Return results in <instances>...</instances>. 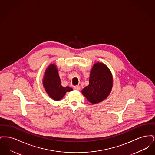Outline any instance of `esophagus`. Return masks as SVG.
Segmentation results:
<instances>
[{
  "label": "esophagus",
  "mask_w": 155,
  "mask_h": 155,
  "mask_svg": "<svg viewBox=\"0 0 155 155\" xmlns=\"http://www.w3.org/2000/svg\"><path fill=\"white\" fill-rule=\"evenodd\" d=\"M74 89L75 90H77V91H79V90H80V87H79V86H74Z\"/></svg>",
  "instance_id": "1"
}]
</instances>
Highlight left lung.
Returning a JSON list of instances; mask_svg holds the SVG:
<instances>
[{
  "label": "left lung",
  "mask_w": 155,
  "mask_h": 155,
  "mask_svg": "<svg viewBox=\"0 0 155 155\" xmlns=\"http://www.w3.org/2000/svg\"><path fill=\"white\" fill-rule=\"evenodd\" d=\"M113 78L110 71L103 63H97L92 67L89 79L88 86L82 89V93L91 103H99L110 93Z\"/></svg>",
  "instance_id": "left-lung-1"
}]
</instances>
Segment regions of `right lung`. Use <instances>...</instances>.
I'll return each instance as SVG.
<instances>
[{
  "instance_id": "1",
  "label": "right lung",
  "mask_w": 155,
  "mask_h": 155,
  "mask_svg": "<svg viewBox=\"0 0 155 155\" xmlns=\"http://www.w3.org/2000/svg\"><path fill=\"white\" fill-rule=\"evenodd\" d=\"M43 84L48 94L55 101L60 100L66 92L73 90L69 87L64 88L61 86L58 70L54 64H51L46 69Z\"/></svg>"
}]
</instances>
